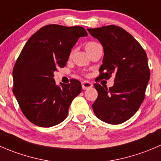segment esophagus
I'll return each mask as SVG.
<instances>
[{"label":"esophagus","instance_id":"obj_1","mask_svg":"<svg viewBox=\"0 0 161 161\" xmlns=\"http://www.w3.org/2000/svg\"><path fill=\"white\" fill-rule=\"evenodd\" d=\"M82 90H88V89L92 88V84L91 83V82H88V81H84V82H82Z\"/></svg>","mask_w":161,"mask_h":161}]
</instances>
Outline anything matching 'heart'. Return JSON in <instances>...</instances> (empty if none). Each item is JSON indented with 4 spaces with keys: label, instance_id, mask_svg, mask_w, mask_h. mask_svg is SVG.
I'll return each mask as SVG.
<instances>
[{
    "label": "heart",
    "instance_id": "b5f03b06",
    "mask_svg": "<svg viewBox=\"0 0 161 161\" xmlns=\"http://www.w3.org/2000/svg\"><path fill=\"white\" fill-rule=\"evenodd\" d=\"M97 44V43H95V42H89V43H86V48H89V47H91L94 46V45Z\"/></svg>",
    "mask_w": 161,
    "mask_h": 161
}]
</instances>
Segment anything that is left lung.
I'll list each match as a JSON object with an SVG mask.
<instances>
[{
    "mask_svg": "<svg viewBox=\"0 0 161 161\" xmlns=\"http://www.w3.org/2000/svg\"><path fill=\"white\" fill-rule=\"evenodd\" d=\"M103 47L100 79L115 75L108 89L95 83L98 97L92 105L96 116L104 122L118 125L131 118L145 98L150 77L147 53L130 33L116 25L87 29Z\"/></svg>",
    "mask_w": 161,
    "mask_h": 161,
    "instance_id": "obj_1",
    "label": "left lung"
}]
</instances>
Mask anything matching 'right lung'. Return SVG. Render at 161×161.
Returning <instances> with one entry per match:
<instances>
[{"instance_id":"right-lung-1","label":"right lung","mask_w":161,"mask_h":161,"mask_svg":"<svg viewBox=\"0 0 161 161\" xmlns=\"http://www.w3.org/2000/svg\"><path fill=\"white\" fill-rule=\"evenodd\" d=\"M88 33L82 26L47 25L29 39L13 69V93L27 119L40 127L64 121L73 99L82 91L76 79L58 86L53 72L65 66L79 37Z\"/></svg>"}]
</instances>
